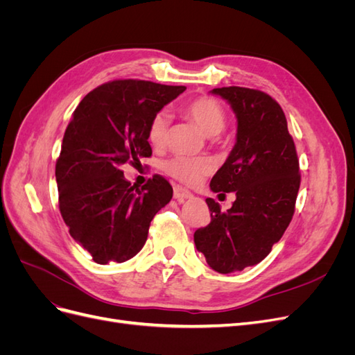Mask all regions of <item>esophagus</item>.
Here are the masks:
<instances>
[{"mask_svg":"<svg viewBox=\"0 0 355 355\" xmlns=\"http://www.w3.org/2000/svg\"><path fill=\"white\" fill-rule=\"evenodd\" d=\"M173 197L178 200H189V198H192V194L188 189L176 185V187H173Z\"/></svg>","mask_w":355,"mask_h":355,"instance_id":"obj_1","label":"esophagus"}]
</instances>
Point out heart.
I'll list each match as a JSON object with an SVG mask.
<instances>
[{
	"mask_svg": "<svg viewBox=\"0 0 355 355\" xmlns=\"http://www.w3.org/2000/svg\"><path fill=\"white\" fill-rule=\"evenodd\" d=\"M184 114L194 121L206 136H218L227 125V112L223 106L210 96H200L184 106ZM168 115L164 111L157 112L148 125V141L154 148H163L167 141ZM163 168L168 176L187 185H196L207 176L213 164L206 157H173L167 159Z\"/></svg>",
	"mask_w": 355,
	"mask_h": 355,
	"instance_id": "1",
	"label": "heart"
}]
</instances>
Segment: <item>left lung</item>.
<instances>
[{
  "mask_svg": "<svg viewBox=\"0 0 355 355\" xmlns=\"http://www.w3.org/2000/svg\"><path fill=\"white\" fill-rule=\"evenodd\" d=\"M237 115V142L210 182L213 192H235L220 211L206 202L211 220L194 234L197 250L214 271H243L263 261L293 218L300 185L299 159L282 106L261 90L213 89Z\"/></svg>",
  "mask_w": 355,
  "mask_h": 355,
  "instance_id": "1",
  "label": "left lung"
}]
</instances>
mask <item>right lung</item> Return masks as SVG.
Segmentation results:
<instances>
[{
    "instance_id": "right-lung-1",
    "label": "right lung",
    "mask_w": 355,
    "mask_h": 355,
    "mask_svg": "<svg viewBox=\"0 0 355 355\" xmlns=\"http://www.w3.org/2000/svg\"><path fill=\"white\" fill-rule=\"evenodd\" d=\"M185 85L114 80L84 96L56 161L59 210L71 237L96 263L125 262L141 252L151 220L173 197L159 175L137 189L121 164L151 157L148 125Z\"/></svg>"
}]
</instances>
